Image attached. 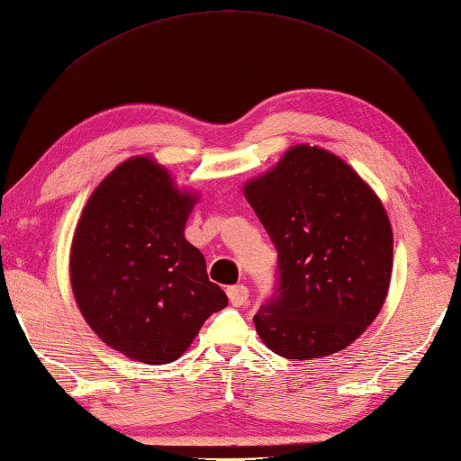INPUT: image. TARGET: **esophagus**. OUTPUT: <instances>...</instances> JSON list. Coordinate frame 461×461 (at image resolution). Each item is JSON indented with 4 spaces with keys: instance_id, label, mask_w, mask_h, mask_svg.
<instances>
[{
    "instance_id": "34e87169",
    "label": "esophagus",
    "mask_w": 461,
    "mask_h": 461,
    "mask_svg": "<svg viewBox=\"0 0 461 461\" xmlns=\"http://www.w3.org/2000/svg\"><path fill=\"white\" fill-rule=\"evenodd\" d=\"M227 294H229V300L232 305H237V308H240V305H244L249 302V288L244 284H237V285H229L227 288Z\"/></svg>"
}]
</instances>
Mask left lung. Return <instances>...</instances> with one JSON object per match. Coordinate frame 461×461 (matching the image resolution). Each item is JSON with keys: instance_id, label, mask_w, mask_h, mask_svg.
<instances>
[{"instance_id": "obj_1", "label": "left lung", "mask_w": 461, "mask_h": 461, "mask_svg": "<svg viewBox=\"0 0 461 461\" xmlns=\"http://www.w3.org/2000/svg\"><path fill=\"white\" fill-rule=\"evenodd\" d=\"M244 195L278 252L274 294L254 315L268 349L320 359L345 349L381 312L393 230L373 189L333 153L295 146Z\"/></svg>"}]
</instances>
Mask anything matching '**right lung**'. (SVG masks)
<instances>
[{"instance_id": "add662e5", "label": "right lung", "mask_w": 461, "mask_h": 461, "mask_svg": "<svg viewBox=\"0 0 461 461\" xmlns=\"http://www.w3.org/2000/svg\"><path fill=\"white\" fill-rule=\"evenodd\" d=\"M195 201L161 166L134 158L100 183L77 224L70 284L78 308L102 341L136 361H176L229 303L183 237Z\"/></svg>"}]
</instances>
